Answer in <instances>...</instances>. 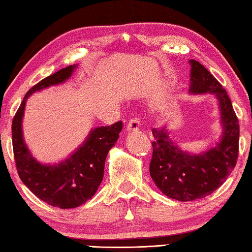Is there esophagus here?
<instances>
[{"instance_id":"obj_1","label":"esophagus","mask_w":252,"mask_h":252,"mask_svg":"<svg viewBox=\"0 0 252 252\" xmlns=\"http://www.w3.org/2000/svg\"><path fill=\"white\" fill-rule=\"evenodd\" d=\"M140 129V122H139L138 119H130L129 123L126 126L127 131H137Z\"/></svg>"}]
</instances>
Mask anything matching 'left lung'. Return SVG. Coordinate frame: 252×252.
Listing matches in <instances>:
<instances>
[{"mask_svg": "<svg viewBox=\"0 0 252 252\" xmlns=\"http://www.w3.org/2000/svg\"><path fill=\"white\" fill-rule=\"evenodd\" d=\"M190 94L212 93L219 101L223 127L215 146L198 155L183 151L166 127L153 129L155 140L149 170L166 196L182 202L209 196L234 169L239 153V122L226 91L198 62L190 59Z\"/></svg>", "mask_w": 252, "mask_h": 252, "instance_id": "obj_1", "label": "left lung"}]
</instances>
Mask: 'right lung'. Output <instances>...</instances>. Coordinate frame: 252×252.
Returning <instances> with one entry per match:
<instances>
[{
	"instance_id": "add662e5",
	"label": "right lung",
	"mask_w": 252,
	"mask_h": 252,
	"mask_svg": "<svg viewBox=\"0 0 252 252\" xmlns=\"http://www.w3.org/2000/svg\"><path fill=\"white\" fill-rule=\"evenodd\" d=\"M76 66L58 70L28 91L12 121V143L19 177L35 196L61 209H74L94 196L104 176L106 156L122 130L121 121L95 127L70 157L54 165L39 162L30 153L22 133L28 97L34 92L66 82Z\"/></svg>"
}]
</instances>
